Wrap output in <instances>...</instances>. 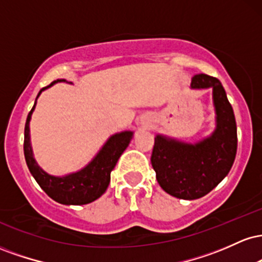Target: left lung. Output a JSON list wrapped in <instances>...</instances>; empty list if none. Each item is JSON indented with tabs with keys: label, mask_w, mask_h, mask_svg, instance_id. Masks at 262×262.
Returning <instances> with one entry per match:
<instances>
[{
	"label": "left lung",
	"mask_w": 262,
	"mask_h": 262,
	"mask_svg": "<svg viewBox=\"0 0 262 262\" xmlns=\"http://www.w3.org/2000/svg\"><path fill=\"white\" fill-rule=\"evenodd\" d=\"M192 89H213L217 128L212 137L185 144L156 135L151 165L159 185L171 196L197 200L209 193L228 175L235 160L237 137L234 111L221 81L196 75Z\"/></svg>",
	"instance_id": "8db88e82"
}]
</instances>
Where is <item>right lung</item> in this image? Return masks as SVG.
Segmentation results:
<instances>
[{"label": "right lung", "mask_w": 262, "mask_h": 262, "mask_svg": "<svg viewBox=\"0 0 262 262\" xmlns=\"http://www.w3.org/2000/svg\"><path fill=\"white\" fill-rule=\"evenodd\" d=\"M58 81L65 80L61 79ZM53 83L43 87L40 92L47 87L52 86ZM40 92L38 93V96L40 95ZM34 107L35 103L27 117L23 149H25L27 166L38 185L50 198L62 204H87L100 198L106 192L111 181V172L116 166L119 156L130 143L133 133L122 132L111 137L97 156L79 172L65 177L50 176L38 166L32 154L31 141H29V121Z\"/></svg>", "instance_id": "obj_1"}]
</instances>
